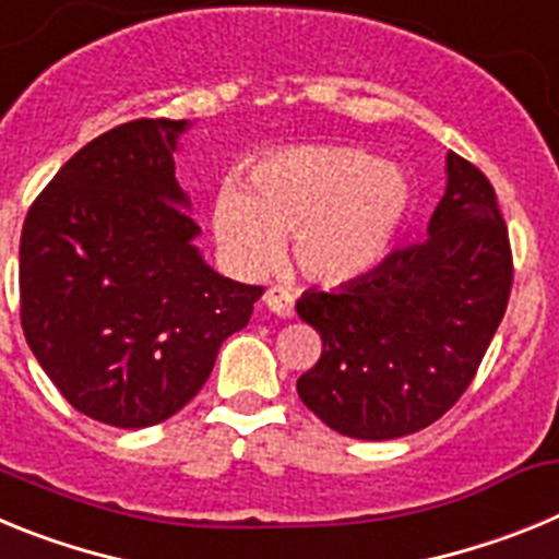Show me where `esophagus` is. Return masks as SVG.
<instances>
[{"instance_id":"obj_1","label":"esophagus","mask_w":559,"mask_h":559,"mask_svg":"<svg viewBox=\"0 0 559 559\" xmlns=\"http://www.w3.org/2000/svg\"><path fill=\"white\" fill-rule=\"evenodd\" d=\"M263 302L265 308H269L274 316H280V319H290V316H294V296H290V290L276 288L274 285V288L265 290Z\"/></svg>"}]
</instances>
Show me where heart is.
Returning a JSON list of instances; mask_svg holds the SVG:
<instances>
[{"instance_id":"b5f03b06","label":"heart","mask_w":559,"mask_h":559,"mask_svg":"<svg viewBox=\"0 0 559 559\" xmlns=\"http://www.w3.org/2000/svg\"><path fill=\"white\" fill-rule=\"evenodd\" d=\"M406 176L347 145H294L265 153L212 201V237L235 274L290 260L305 280L338 288L372 274L408 215Z\"/></svg>"}]
</instances>
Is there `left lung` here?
I'll return each mask as SVG.
<instances>
[{
    "label": "left lung",
    "instance_id": "8db88e82",
    "mask_svg": "<svg viewBox=\"0 0 559 559\" xmlns=\"http://www.w3.org/2000/svg\"><path fill=\"white\" fill-rule=\"evenodd\" d=\"M448 185L423 243L358 283L305 290L296 313L322 335L296 380L305 406L353 439H397L437 423L471 386L503 319L512 254L496 190L448 151Z\"/></svg>",
    "mask_w": 559,
    "mask_h": 559
}]
</instances>
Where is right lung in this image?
I'll return each mask as SVG.
<instances>
[{
    "instance_id": "1",
    "label": "right lung",
    "mask_w": 559,
    "mask_h": 559,
    "mask_svg": "<svg viewBox=\"0 0 559 559\" xmlns=\"http://www.w3.org/2000/svg\"><path fill=\"white\" fill-rule=\"evenodd\" d=\"M190 120H133L72 156L29 206L22 328L58 392L114 428L173 417L243 330L260 285L206 265L173 153Z\"/></svg>"
}]
</instances>
